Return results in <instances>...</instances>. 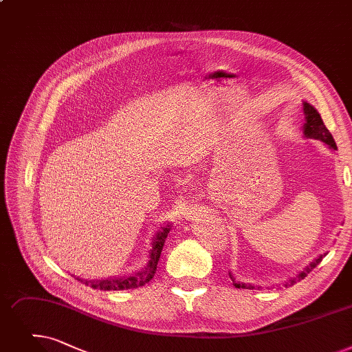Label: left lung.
<instances>
[{
    "instance_id": "8db88e82",
    "label": "left lung",
    "mask_w": 352,
    "mask_h": 352,
    "mask_svg": "<svg viewBox=\"0 0 352 352\" xmlns=\"http://www.w3.org/2000/svg\"><path fill=\"white\" fill-rule=\"evenodd\" d=\"M303 112H305V118H307V122H305V126H303L305 135H307L308 138L324 141L327 145H329V148L337 149V145H335V141H333V138H332V135H331L329 131L327 129L322 118H320V115L316 112V109H314V106H311L309 103L305 102V103H303ZM324 256H325V254H324ZM324 256H319L315 262H312L307 269H305L303 272H300V273L298 274L296 279L287 282L285 286H286V287H287V286H292V285L295 283V280L299 282V280L303 279L305 276H308V273H309L314 267H316L320 262H322ZM230 279L233 280L234 287H239V289H240V287H241V289L246 287V285H244V283L236 282L234 278L232 276V274H230ZM248 287H252V286H248ZM252 289H253V287H252Z\"/></svg>"
}]
</instances>
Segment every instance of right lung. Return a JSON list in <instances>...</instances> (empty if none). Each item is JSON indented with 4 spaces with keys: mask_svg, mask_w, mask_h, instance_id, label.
Returning <instances> with one entry per match:
<instances>
[{
    "mask_svg": "<svg viewBox=\"0 0 352 352\" xmlns=\"http://www.w3.org/2000/svg\"><path fill=\"white\" fill-rule=\"evenodd\" d=\"M171 227L170 226H165L161 227V230L157 233L154 243H152V249L149 253V262L148 266L145 267L144 272H140L133 274V276L129 278H122V279H109V280H82L79 278H76L78 280L83 282L85 285L94 287V289H100V290H122V289H133V287H140L144 286L145 283H148L152 278H154L155 270H157V265L160 261V256H161V250L164 248V243L165 239L170 233Z\"/></svg>",
    "mask_w": 352,
    "mask_h": 352,
    "instance_id": "obj_1",
    "label": "right lung"
}]
</instances>
